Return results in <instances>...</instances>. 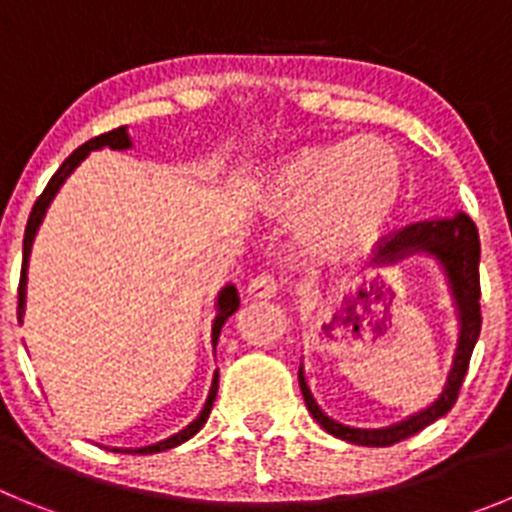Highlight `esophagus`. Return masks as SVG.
Listing matches in <instances>:
<instances>
[{"label":"esophagus","mask_w":512,"mask_h":512,"mask_svg":"<svg viewBox=\"0 0 512 512\" xmlns=\"http://www.w3.org/2000/svg\"><path fill=\"white\" fill-rule=\"evenodd\" d=\"M246 292L251 300H271V297H277L279 282L274 274H259V277H253L248 282Z\"/></svg>","instance_id":"esophagus-1"}]
</instances>
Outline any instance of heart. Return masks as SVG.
<instances>
[{"instance_id": "b5f03b06", "label": "heart", "mask_w": 512, "mask_h": 512, "mask_svg": "<svg viewBox=\"0 0 512 512\" xmlns=\"http://www.w3.org/2000/svg\"><path fill=\"white\" fill-rule=\"evenodd\" d=\"M405 189V166L390 143L346 138L305 146L271 166L261 205L302 220V235L320 256L343 259L377 241Z\"/></svg>"}]
</instances>
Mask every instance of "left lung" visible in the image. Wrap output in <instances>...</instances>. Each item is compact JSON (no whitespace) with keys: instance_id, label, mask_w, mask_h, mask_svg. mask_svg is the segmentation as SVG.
<instances>
[{"instance_id":"8db88e82","label":"left lung","mask_w":512,"mask_h":512,"mask_svg":"<svg viewBox=\"0 0 512 512\" xmlns=\"http://www.w3.org/2000/svg\"><path fill=\"white\" fill-rule=\"evenodd\" d=\"M425 253L441 264L446 282H449L451 297H454L456 318H459V338H456V351L451 359L449 377L443 384L441 395L420 413H413L410 418L392 423L387 428H351L338 420L328 418L320 410V405L312 397L310 387L305 382V372L300 366V390L305 397V405L310 415L323 425V431L330 436L341 438V441L356 443V446H392L397 441L415 436L423 431L425 425L433 420L443 418L454 408L456 397H459L461 382L467 377L469 359H472L474 343L479 338L482 328V312H479V233L472 217L464 212H456L454 217H441V220H423L413 223L408 228L397 230L390 238L379 241V251L374 256L372 266H392L397 261Z\"/></svg>"}]
</instances>
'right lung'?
<instances>
[{
	"label": "right lung",
	"instance_id": "right-lung-1",
	"mask_svg": "<svg viewBox=\"0 0 512 512\" xmlns=\"http://www.w3.org/2000/svg\"><path fill=\"white\" fill-rule=\"evenodd\" d=\"M133 146V140H130L128 135V128H115L110 130V133L104 135H97V138L87 140L84 146L76 148L74 153H71L66 161L61 164V169L56 171V174L51 176V182H48V187L43 189V194H40L38 200H35L33 205V212H30V217H27V228H25V241H22V271H20V289H17V320L22 323V315H25V287H27V259H30V248H33V241H35V233H38L40 223H43L45 217V210H48V205L53 202V197H56V192L61 189V184L66 182L71 176V171L76 169V166L84 161V158L89 156V151H99V148H115V151H125V148ZM238 305H241V300H238V289L233 287V284H228V287L220 289V295H217V315L215 320H212V346H217V338H220V330H223L225 320L233 315L235 310H238ZM215 395H217V372L215 377H212V384H210V395H207V402L205 408H202V413L197 415V418L192 420V423L184 428V431L174 433L171 438H166V441H158L153 443V446H143V449H112L117 451V454H158V451H166V449H174V446H179V443L189 441V438L194 436V433L200 431L202 425L207 423V418H210V410H212V402H215Z\"/></svg>",
	"mask_w": 512,
	"mask_h": 512
}]
</instances>
